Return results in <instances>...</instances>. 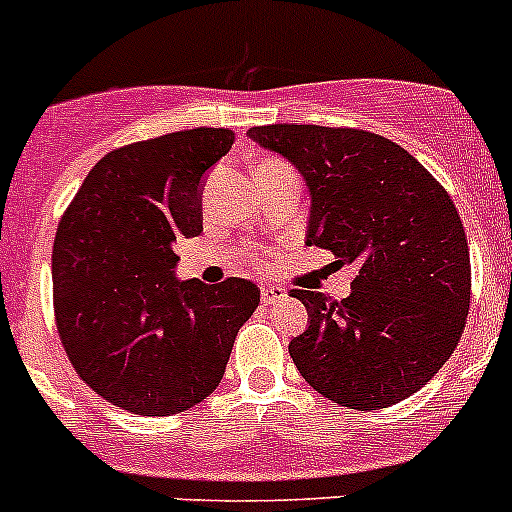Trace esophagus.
Listing matches in <instances>:
<instances>
[{"label":"esophagus","mask_w":512,"mask_h":512,"mask_svg":"<svg viewBox=\"0 0 512 512\" xmlns=\"http://www.w3.org/2000/svg\"><path fill=\"white\" fill-rule=\"evenodd\" d=\"M260 297H262V302H265V305H275V302H280V300H285V290H282V287H277V285H262L260 287Z\"/></svg>","instance_id":"obj_1"}]
</instances>
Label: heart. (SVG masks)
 <instances>
[{"instance_id":"1","label":"heart","mask_w":512,"mask_h":512,"mask_svg":"<svg viewBox=\"0 0 512 512\" xmlns=\"http://www.w3.org/2000/svg\"><path fill=\"white\" fill-rule=\"evenodd\" d=\"M270 165H280V160H265V162H260V165H257V170H260V167H270Z\"/></svg>"}]
</instances>
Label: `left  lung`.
<instances>
[{"instance_id":"8db88e82","label":"left lung","mask_w":512,"mask_h":512,"mask_svg":"<svg viewBox=\"0 0 512 512\" xmlns=\"http://www.w3.org/2000/svg\"><path fill=\"white\" fill-rule=\"evenodd\" d=\"M247 135L305 177L307 245L357 267L345 300L290 292L310 317L290 342L300 375L352 410L418 393L453 355L470 310L468 237L445 187L375 132L267 124Z\"/></svg>"}]
</instances>
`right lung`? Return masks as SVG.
Wrapping results in <instances>:
<instances>
[{
	"label": "right lung",
	"instance_id": "1",
	"mask_svg": "<svg viewBox=\"0 0 512 512\" xmlns=\"http://www.w3.org/2000/svg\"><path fill=\"white\" fill-rule=\"evenodd\" d=\"M235 132L197 127L107 152L59 220L54 320L77 375L107 403L162 418L220 385L260 305L240 277L175 280V242L202 232L200 182Z\"/></svg>",
	"mask_w": 512,
	"mask_h": 512
}]
</instances>
